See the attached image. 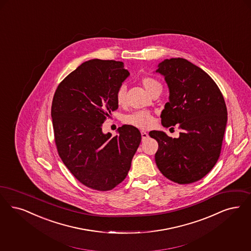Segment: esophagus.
Segmentation results:
<instances>
[{"instance_id":"34e87169","label":"esophagus","mask_w":251,"mask_h":251,"mask_svg":"<svg viewBox=\"0 0 251 251\" xmlns=\"http://www.w3.org/2000/svg\"><path fill=\"white\" fill-rule=\"evenodd\" d=\"M141 135H142V140H146L149 137L148 132H146L145 130H141Z\"/></svg>"}]
</instances>
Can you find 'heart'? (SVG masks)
<instances>
[{
    "mask_svg": "<svg viewBox=\"0 0 251 251\" xmlns=\"http://www.w3.org/2000/svg\"><path fill=\"white\" fill-rule=\"evenodd\" d=\"M141 83L145 90L148 93H150L151 90H154L157 87H161L159 81L156 80L153 77L146 76L141 79ZM116 101L119 105H123L125 102V87L121 86L119 90L116 92ZM125 122L132 125L134 127L140 128V129H148L152 126L154 122V118L152 113L150 111H137L132 114L128 115L125 118Z\"/></svg>",
    "mask_w": 251,
    "mask_h": 251,
    "instance_id": "1",
    "label": "heart"
}]
</instances>
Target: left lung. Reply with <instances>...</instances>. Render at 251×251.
<instances>
[{
    "label": "left lung",
    "mask_w": 251,
    "mask_h": 251,
    "mask_svg": "<svg viewBox=\"0 0 251 251\" xmlns=\"http://www.w3.org/2000/svg\"><path fill=\"white\" fill-rule=\"evenodd\" d=\"M169 87V101L161 112L165 128L179 124L178 138L151 130L159 149L156 164L161 174L178 184H191L206 176L221 155L227 123L226 103L208 74L182 58L164 60L156 71Z\"/></svg>",
    "instance_id": "left-lung-1"
}]
</instances>
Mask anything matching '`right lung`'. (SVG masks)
<instances>
[{
  "label": "right lung",
  "instance_id": "obj_1",
  "mask_svg": "<svg viewBox=\"0 0 251 251\" xmlns=\"http://www.w3.org/2000/svg\"><path fill=\"white\" fill-rule=\"evenodd\" d=\"M123 62L85 61L60 82L55 91L51 117L55 144L73 176L95 191H110L125 179L141 142L131 125L119 135L102 133L101 124L117 110L116 92L130 75Z\"/></svg>",
  "mask_w": 251,
  "mask_h": 251
}]
</instances>
